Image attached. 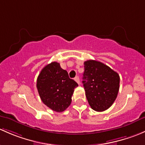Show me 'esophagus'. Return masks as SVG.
<instances>
[{"label": "esophagus", "instance_id": "esophagus-1", "mask_svg": "<svg viewBox=\"0 0 145 145\" xmlns=\"http://www.w3.org/2000/svg\"><path fill=\"white\" fill-rule=\"evenodd\" d=\"M74 80H75V81L78 83V84H80V78H79L78 76H77V77H74Z\"/></svg>", "mask_w": 145, "mask_h": 145}]
</instances>
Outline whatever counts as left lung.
Returning a JSON list of instances; mask_svg holds the SVG:
<instances>
[{
    "instance_id": "obj_1",
    "label": "left lung",
    "mask_w": 145,
    "mask_h": 145,
    "mask_svg": "<svg viewBox=\"0 0 145 145\" xmlns=\"http://www.w3.org/2000/svg\"><path fill=\"white\" fill-rule=\"evenodd\" d=\"M84 65L82 83L89 105L95 111H105L117 98L119 75L109 66L97 61H86Z\"/></svg>"
}]
</instances>
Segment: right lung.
Returning a JSON list of instances; mask_svg holds the SVG:
<instances>
[{
    "mask_svg": "<svg viewBox=\"0 0 145 145\" xmlns=\"http://www.w3.org/2000/svg\"><path fill=\"white\" fill-rule=\"evenodd\" d=\"M78 86L60 64L52 62L43 68L37 79V89L43 103L61 112L71 105L74 88Z\"/></svg>",
    "mask_w": 145,
    "mask_h": 145,
    "instance_id": "right-lung-1",
    "label": "right lung"
}]
</instances>
